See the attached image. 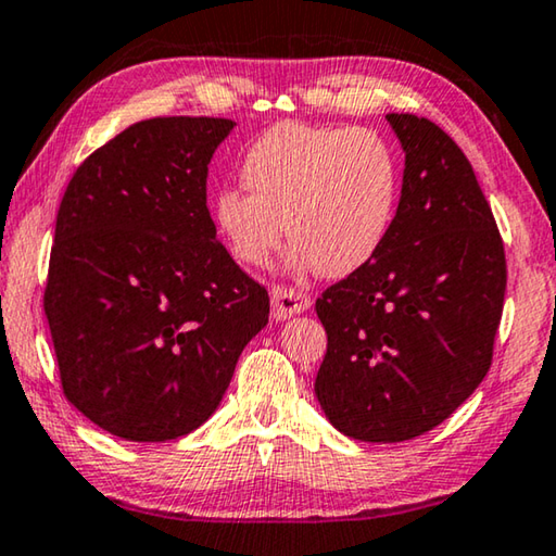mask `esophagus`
Wrapping results in <instances>:
<instances>
[{
    "mask_svg": "<svg viewBox=\"0 0 556 556\" xmlns=\"http://www.w3.org/2000/svg\"><path fill=\"white\" fill-rule=\"evenodd\" d=\"M312 306V296L304 292H296L292 287H275L271 289V312L275 319H289L294 314H304Z\"/></svg>",
    "mask_w": 556,
    "mask_h": 556,
    "instance_id": "esophagus-1",
    "label": "esophagus"
}]
</instances>
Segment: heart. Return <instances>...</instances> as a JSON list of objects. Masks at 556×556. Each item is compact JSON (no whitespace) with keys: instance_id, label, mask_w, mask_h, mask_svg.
<instances>
[{"instance_id":"1","label":"heart","mask_w":556,"mask_h":556,"mask_svg":"<svg viewBox=\"0 0 556 556\" xmlns=\"http://www.w3.org/2000/svg\"><path fill=\"white\" fill-rule=\"evenodd\" d=\"M247 190L215 200L219 232L237 260L264 267L287 237L296 269L329 279L366 267L389 237L401 173L383 138L364 128L275 123L242 157Z\"/></svg>"}]
</instances>
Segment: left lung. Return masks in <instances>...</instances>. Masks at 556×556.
<instances>
[{
    "label": "left lung",
    "mask_w": 556,
    "mask_h": 556,
    "mask_svg": "<svg viewBox=\"0 0 556 556\" xmlns=\"http://www.w3.org/2000/svg\"><path fill=\"white\" fill-rule=\"evenodd\" d=\"M405 153L381 252L316 299V399L339 433L401 443L451 418L492 364L505 247L472 165L433 121L389 113Z\"/></svg>",
    "instance_id": "1"
}]
</instances>
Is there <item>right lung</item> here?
I'll return each instance as SVG.
<instances>
[{
  "label": "right lung",
  "mask_w": 556,
  "mask_h": 556,
  "mask_svg": "<svg viewBox=\"0 0 556 556\" xmlns=\"http://www.w3.org/2000/svg\"><path fill=\"white\" fill-rule=\"evenodd\" d=\"M235 121L128 126L78 165L59 205L43 289L61 389L111 435L163 443L223 401L269 319L207 210V165Z\"/></svg>",
  "instance_id": "1"
}]
</instances>
